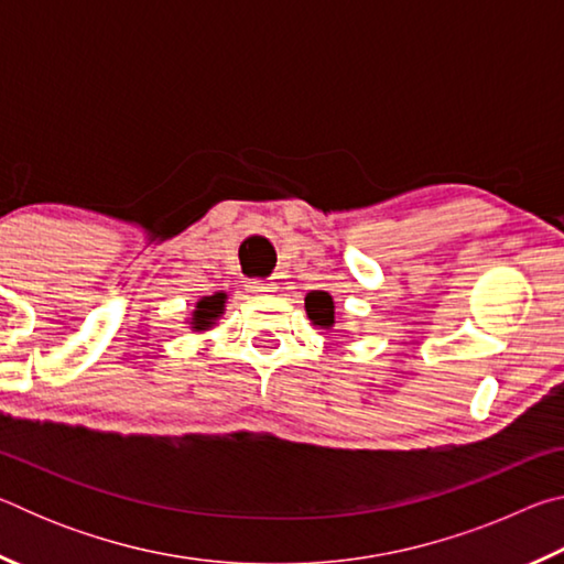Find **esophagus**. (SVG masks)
Segmentation results:
<instances>
[{
  "instance_id": "esophagus-1",
  "label": "esophagus",
  "mask_w": 564,
  "mask_h": 564,
  "mask_svg": "<svg viewBox=\"0 0 564 564\" xmlns=\"http://www.w3.org/2000/svg\"><path fill=\"white\" fill-rule=\"evenodd\" d=\"M246 289L248 291H269L271 283L269 281H261V279H251V281L246 283Z\"/></svg>"
}]
</instances>
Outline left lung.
<instances>
[{"mask_svg":"<svg viewBox=\"0 0 564 564\" xmlns=\"http://www.w3.org/2000/svg\"><path fill=\"white\" fill-rule=\"evenodd\" d=\"M305 313H308L313 326L330 328L336 323L333 321V299L326 291H311L305 295Z\"/></svg>","mask_w":564,"mask_h":564,"instance_id":"obj_1","label":"left lung"}]
</instances>
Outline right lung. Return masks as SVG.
Returning a JSON list of instances; mask_svg holds the SVG:
<instances>
[{
  "instance_id": "add662e5",
  "label": "right lung",
  "mask_w": 564,
  "mask_h": 564,
  "mask_svg": "<svg viewBox=\"0 0 564 564\" xmlns=\"http://www.w3.org/2000/svg\"><path fill=\"white\" fill-rule=\"evenodd\" d=\"M224 303H226V293H216V295H208L204 301H198L194 318H191V328L206 330L208 326H214L218 313H224Z\"/></svg>"
}]
</instances>
